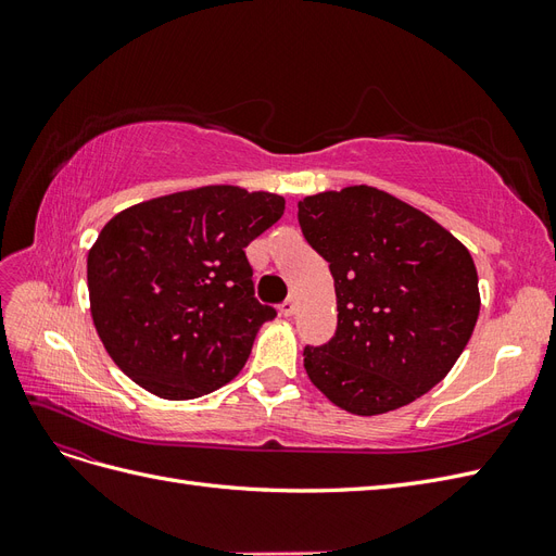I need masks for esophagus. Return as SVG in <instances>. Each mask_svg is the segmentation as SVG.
I'll use <instances>...</instances> for the list:
<instances>
[{
    "label": "esophagus",
    "instance_id": "obj_1",
    "mask_svg": "<svg viewBox=\"0 0 556 556\" xmlns=\"http://www.w3.org/2000/svg\"><path fill=\"white\" fill-rule=\"evenodd\" d=\"M296 313V299L294 296H290V299H285L282 304H280V315H285V317H290V315H294Z\"/></svg>",
    "mask_w": 556,
    "mask_h": 556
}]
</instances>
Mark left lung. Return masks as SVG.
Masks as SVG:
<instances>
[{
  "label": "left lung",
  "instance_id": "obj_1",
  "mask_svg": "<svg viewBox=\"0 0 556 556\" xmlns=\"http://www.w3.org/2000/svg\"><path fill=\"white\" fill-rule=\"evenodd\" d=\"M306 241L329 262L339 327L304 348L311 382L352 415L427 394L459 359L480 313L478 271L462 241L371 185L299 201Z\"/></svg>",
  "mask_w": 556,
  "mask_h": 556
}]
</instances>
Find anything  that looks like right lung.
I'll use <instances>...</instances> for the list:
<instances>
[{"mask_svg": "<svg viewBox=\"0 0 556 556\" xmlns=\"http://www.w3.org/2000/svg\"><path fill=\"white\" fill-rule=\"evenodd\" d=\"M282 211L280 194L206 185L113 215L88 252V290L117 368L169 401L237 378L260 327L276 317L255 299L245 245Z\"/></svg>", "mask_w": 556, "mask_h": 556, "instance_id": "right-lung-1", "label": "right lung"}]
</instances>
